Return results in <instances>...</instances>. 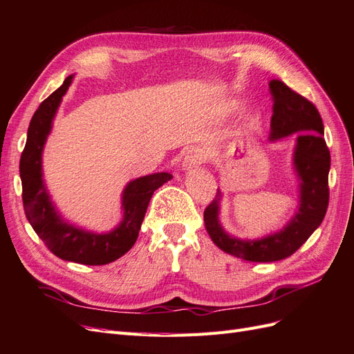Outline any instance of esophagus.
<instances>
[{
    "instance_id": "34e87169",
    "label": "esophagus",
    "mask_w": 354,
    "mask_h": 354,
    "mask_svg": "<svg viewBox=\"0 0 354 354\" xmlns=\"http://www.w3.org/2000/svg\"><path fill=\"white\" fill-rule=\"evenodd\" d=\"M203 158H205V156H203V152H202L201 149H192V151H188L185 158H184V161H183L184 170H189V169L197 167V166L201 165V162L203 161Z\"/></svg>"
}]
</instances>
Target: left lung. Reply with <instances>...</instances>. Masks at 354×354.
<instances>
[{"instance_id":"left-lung-1","label":"left lung","mask_w":354,"mask_h":354,"mask_svg":"<svg viewBox=\"0 0 354 354\" xmlns=\"http://www.w3.org/2000/svg\"><path fill=\"white\" fill-rule=\"evenodd\" d=\"M272 100L270 140L299 133L293 152V167L299 180V206L283 229L260 239H239L220 223L221 192L205 209V227L211 239L227 254L248 261H277L292 256L322 224L329 205L330 153L324 140L322 116L317 107L284 82H269Z\"/></svg>"}]
</instances>
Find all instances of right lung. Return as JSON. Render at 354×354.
Returning a JSON list of instances; mask_svg holds the SVG:
<instances>
[{
  "mask_svg": "<svg viewBox=\"0 0 354 354\" xmlns=\"http://www.w3.org/2000/svg\"><path fill=\"white\" fill-rule=\"evenodd\" d=\"M71 80L73 75L44 100L31 118L19 165L22 201L26 218L53 254L75 263L100 266L112 263L134 245L153 192L170 180L171 175L161 171L130 180L122 192V220L111 232H88L62 220L43 183L41 153Z\"/></svg>",
  "mask_w": 354,
  "mask_h": 354,
  "instance_id": "add662e5",
  "label": "right lung"
}]
</instances>
